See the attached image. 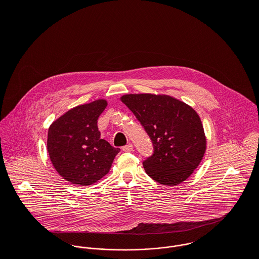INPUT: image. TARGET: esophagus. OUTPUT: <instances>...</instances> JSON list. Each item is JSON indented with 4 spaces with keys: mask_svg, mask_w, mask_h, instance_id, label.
I'll return each instance as SVG.
<instances>
[{
    "mask_svg": "<svg viewBox=\"0 0 259 259\" xmlns=\"http://www.w3.org/2000/svg\"><path fill=\"white\" fill-rule=\"evenodd\" d=\"M133 149H134V147H133L132 144H128V145L122 147V150L123 151H133Z\"/></svg>",
    "mask_w": 259,
    "mask_h": 259,
    "instance_id": "1",
    "label": "esophagus"
}]
</instances>
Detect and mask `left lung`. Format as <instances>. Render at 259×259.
<instances>
[{
    "instance_id": "8db88e82",
    "label": "left lung",
    "mask_w": 259,
    "mask_h": 259,
    "mask_svg": "<svg viewBox=\"0 0 259 259\" xmlns=\"http://www.w3.org/2000/svg\"><path fill=\"white\" fill-rule=\"evenodd\" d=\"M120 101L147 132L152 154L143 162L152 180L164 185L185 181L200 163L206 140L198 114L168 96L125 95Z\"/></svg>"
}]
</instances>
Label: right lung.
Instances as JSON below:
<instances>
[{
	"mask_svg": "<svg viewBox=\"0 0 259 259\" xmlns=\"http://www.w3.org/2000/svg\"><path fill=\"white\" fill-rule=\"evenodd\" d=\"M108 104L98 100L77 106L55 120L48 133L51 161L66 181L74 185H93L111 168L119 148L101 139L98 118Z\"/></svg>",
	"mask_w": 259,
	"mask_h": 259,
	"instance_id": "1",
	"label": "right lung"
}]
</instances>
